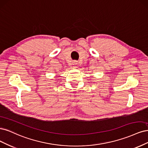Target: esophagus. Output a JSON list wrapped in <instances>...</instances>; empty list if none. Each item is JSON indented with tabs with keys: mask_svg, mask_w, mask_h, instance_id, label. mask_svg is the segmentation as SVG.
Masks as SVG:
<instances>
[{
	"mask_svg": "<svg viewBox=\"0 0 148 148\" xmlns=\"http://www.w3.org/2000/svg\"><path fill=\"white\" fill-rule=\"evenodd\" d=\"M73 65H74V66H75V67H76V66L77 65V61H74L73 62Z\"/></svg>",
	"mask_w": 148,
	"mask_h": 148,
	"instance_id": "esophagus-1",
	"label": "esophagus"
}]
</instances>
